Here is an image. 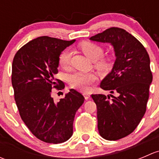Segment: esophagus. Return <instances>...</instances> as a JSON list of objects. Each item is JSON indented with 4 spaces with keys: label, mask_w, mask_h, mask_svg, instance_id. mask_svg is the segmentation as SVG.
Masks as SVG:
<instances>
[{
    "label": "esophagus",
    "mask_w": 159,
    "mask_h": 159,
    "mask_svg": "<svg viewBox=\"0 0 159 159\" xmlns=\"http://www.w3.org/2000/svg\"><path fill=\"white\" fill-rule=\"evenodd\" d=\"M83 95H84V98H85L86 100H88V99H89L90 94H89V93H84V94H83Z\"/></svg>",
    "instance_id": "1"
}]
</instances>
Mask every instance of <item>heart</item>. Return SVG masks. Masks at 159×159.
I'll list each match as a JSON object with an SVG mask.
<instances>
[{"instance_id":"obj_1","label":"heart","mask_w":159,"mask_h":159,"mask_svg":"<svg viewBox=\"0 0 159 159\" xmlns=\"http://www.w3.org/2000/svg\"><path fill=\"white\" fill-rule=\"evenodd\" d=\"M81 51L91 61H97L102 57L104 51L102 47L91 42H83L80 45ZM71 53L69 50H65L61 53L58 58L59 65L62 68H67L70 65ZM95 66L102 70L108 69L109 63L105 60L98 61ZM97 79V77L93 73H82L77 72L69 76L70 85L74 89L81 91H87L90 89V85Z\"/></svg>"}]
</instances>
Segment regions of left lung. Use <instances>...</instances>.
<instances>
[{
    "instance_id": "obj_1",
    "label": "left lung",
    "mask_w": 159,
    "mask_h": 159,
    "mask_svg": "<svg viewBox=\"0 0 159 159\" xmlns=\"http://www.w3.org/2000/svg\"><path fill=\"white\" fill-rule=\"evenodd\" d=\"M93 41L109 43L115 51L111 70L102 81L101 89L117 94H91L97 105L98 129L109 141L131 134L146 111L149 87L152 81L150 58L139 40L119 28H111L90 38Z\"/></svg>"
}]
</instances>
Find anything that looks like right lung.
Listing matches in <instances>:
<instances>
[{"instance_id":"right-lung-1","label":"right lung","mask_w":159,"mask_h":159,"mask_svg":"<svg viewBox=\"0 0 159 159\" xmlns=\"http://www.w3.org/2000/svg\"><path fill=\"white\" fill-rule=\"evenodd\" d=\"M41 36L27 43L16 53L12 64L14 99L20 118L32 134L47 143L68 141L73 134V122L84 98L75 89L54 102L52 88L65 84L54 78L61 53L75 43Z\"/></svg>"}]
</instances>
